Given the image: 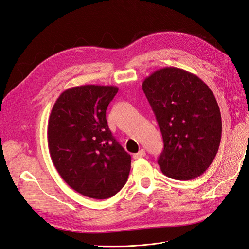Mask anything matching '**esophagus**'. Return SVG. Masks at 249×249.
<instances>
[{
    "label": "esophagus",
    "instance_id": "obj_1",
    "mask_svg": "<svg viewBox=\"0 0 249 249\" xmlns=\"http://www.w3.org/2000/svg\"><path fill=\"white\" fill-rule=\"evenodd\" d=\"M146 155V153H145V150L143 149V148H141L139 152L137 153V154H134V159H140V158H142V157H144Z\"/></svg>",
    "mask_w": 249,
    "mask_h": 249
}]
</instances>
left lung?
I'll return each mask as SVG.
<instances>
[{
	"instance_id": "8db88e82",
	"label": "left lung",
	"mask_w": 249,
	"mask_h": 249,
	"mask_svg": "<svg viewBox=\"0 0 249 249\" xmlns=\"http://www.w3.org/2000/svg\"><path fill=\"white\" fill-rule=\"evenodd\" d=\"M142 89L162 133V172L179 180L201 176L221 140V114L212 90L195 74L171 66L145 78Z\"/></svg>"
}]
</instances>
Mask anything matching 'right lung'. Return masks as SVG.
I'll use <instances>...</instances> for the list:
<instances>
[{"label": "right lung", "mask_w": 249, "mask_h": 249, "mask_svg": "<svg viewBox=\"0 0 249 249\" xmlns=\"http://www.w3.org/2000/svg\"><path fill=\"white\" fill-rule=\"evenodd\" d=\"M116 86L82 85L66 89L53 106L48 145L64 182L84 196L105 199L125 185L131 156L112 136L106 110Z\"/></svg>", "instance_id": "add662e5"}]
</instances>
